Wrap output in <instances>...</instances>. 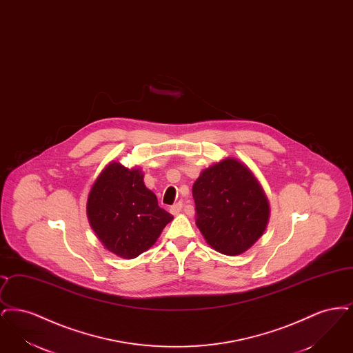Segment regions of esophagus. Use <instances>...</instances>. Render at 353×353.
<instances>
[{"label": "esophagus", "mask_w": 353, "mask_h": 353, "mask_svg": "<svg viewBox=\"0 0 353 353\" xmlns=\"http://www.w3.org/2000/svg\"><path fill=\"white\" fill-rule=\"evenodd\" d=\"M169 210H170V213H172V214H174V216H176V214H179V213L183 210V202H177V203L172 205Z\"/></svg>", "instance_id": "esophagus-1"}]
</instances>
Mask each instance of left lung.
<instances>
[{"label": "left lung", "mask_w": 353, "mask_h": 353, "mask_svg": "<svg viewBox=\"0 0 353 353\" xmlns=\"http://www.w3.org/2000/svg\"><path fill=\"white\" fill-rule=\"evenodd\" d=\"M192 192L196 223L206 242L221 254H242L263 234L269 202L242 163L226 159L205 169Z\"/></svg>", "instance_id": "8db88e82"}]
</instances>
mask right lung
I'll return each mask as SVG.
<instances>
[{
  "instance_id": "1",
  "label": "right lung",
  "mask_w": 353,
  "mask_h": 353,
  "mask_svg": "<svg viewBox=\"0 0 353 353\" xmlns=\"http://www.w3.org/2000/svg\"><path fill=\"white\" fill-rule=\"evenodd\" d=\"M87 216L101 243L125 259L147 252L173 219L145 188L141 172L120 163L107 165L95 181Z\"/></svg>"
}]
</instances>
